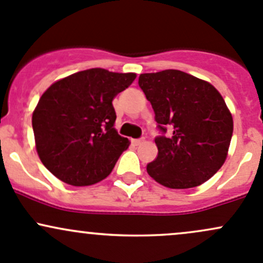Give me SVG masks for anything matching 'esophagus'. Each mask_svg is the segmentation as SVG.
Instances as JSON below:
<instances>
[{
    "instance_id": "1",
    "label": "esophagus",
    "mask_w": 263,
    "mask_h": 263,
    "mask_svg": "<svg viewBox=\"0 0 263 263\" xmlns=\"http://www.w3.org/2000/svg\"><path fill=\"white\" fill-rule=\"evenodd\" d=\"M143 142H145V140H143V139H136V140H132V143H134V145H136V146L142 145Z\"/></svg>"
}]
</instances>
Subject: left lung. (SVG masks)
Here are the masks:
<instances>
[{
  "instance_id": "8db88e82",
  "label": "left lung",
  "mask_w": 263,
  "mask_h": 263,
  "mask_svg": "<svg viewBox=\"0 0 263 263\" xmlns=\"http://www.w3.org/2000/svg\"><path fill=\"white\" fill-rule=\"evenodd\" d=\"M159 128L170 136L155 139L157 157L147 165L155 181L170 189H189L212 178L224 164L233 118L222 95L209 82L181 70L141 74Z\"/></svg>"
}]
</instances>
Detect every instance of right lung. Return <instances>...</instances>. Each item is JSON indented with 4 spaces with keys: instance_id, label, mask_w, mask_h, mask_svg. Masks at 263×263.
Returning <instances> with one entry per match:
<instances>
[{
    "instance_id": "add662e5",
    "label": "right lung",
    "mask_w": 263,
    "mask_h": 263,
    "mask_svg": "<svg viewBox=\"0 0 263 263\" xmlns=\"http://www.w3.org/2000/svg\"><path fill=\"white\" fill-rule=\"evenodd\" d=\"M135 73L87 69L52 83L32 112L35 146L44 166L59 180L88 186L109 175L129 146L115 128L112 101Z\"/></svg>"
}]
</instances>
